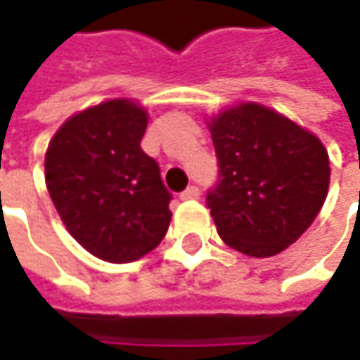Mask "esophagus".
<instances>
[{"label": "esophagus", "mask_w": 360, "mask_h": 360, "mask_svg": "<svg viewBox=\"0 0 360 360\" xmlns=\"http://www.w3.org/2000/svg\"><path fill=\"white\" fill-rule=\"evenodd\" d=\"M200 198V189L195 185H189L183 193H181V200H198Z\"/></svg>", "instance_id": "esophagus-1"}]
</instances>
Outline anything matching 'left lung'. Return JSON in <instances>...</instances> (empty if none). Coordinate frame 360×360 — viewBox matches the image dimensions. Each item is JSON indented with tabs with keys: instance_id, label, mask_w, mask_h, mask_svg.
Listing matches in <instances>:
<instances>
[{
	"instance_id": "obj_1",
	"label": "left lung",
	"mask_w": 360,
	"mask_h": 360,
	"mask_svg": "<svg viewBox=\"0 0 360 360\" xmlns=\"http://www.w3.org/2000/svg\"><path fill=\"white\" fill-rule=\"evenodd\" d=\"M219 179L206 206L223 242L264 258L294 244L315 221L329 187L323 143L290 118L242 104L210 122Z\"/></svg>"
}]
</instances>
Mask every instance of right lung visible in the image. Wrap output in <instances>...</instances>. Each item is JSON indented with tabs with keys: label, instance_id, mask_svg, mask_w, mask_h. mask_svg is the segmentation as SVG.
<instances>
[{
	"label": "right lung",
	"instance_id": "1",
	"mask_svg": "<svg viewBox=\"0 0 360 360\" xmlns=\"http://www.w3.org/2000/svg\"><path fill=\"white\" fill-rule=\"evenodd\" d=\"M146 110L110 100L68 118L45 154V183L70 236L108 262L154 250L171 223L173 193L141 150Z\"/></svg>",
	"mask_w": 360,
	"mask_h": 360
}]
</instances>
